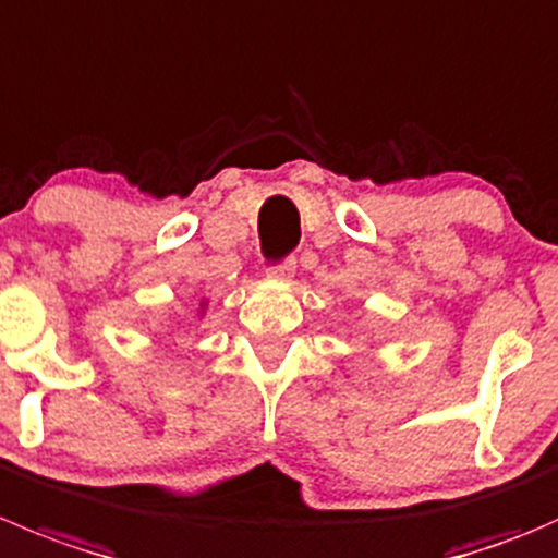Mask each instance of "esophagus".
<instances>
[{"label":"esophagus","mask_w":558,"mask_h":558,"mask_svg":"<svg viewBox=\"0 0 558 558\" xmlns=\"http://www.w3.org/2000/svg\"><path fill=\"white\" fill-rule=\"evenodd\" d=\"M294 269H296V262L294 258H280V262H275V264H269V278H278V280H289V278H294Z\"/></svg>","instance_id":"1"}]
</instances>
